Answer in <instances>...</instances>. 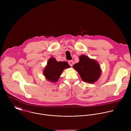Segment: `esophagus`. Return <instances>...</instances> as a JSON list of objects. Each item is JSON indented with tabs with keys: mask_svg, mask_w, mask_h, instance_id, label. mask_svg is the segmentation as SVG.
<instances>
[{
	"mask_svg": "<svg viewBox=\"0 0 131 131\" xmlns=\"http://www.w3.org/2000/svg\"><path fill=\"white\" fill-rule=\"evenodd\" d=\"M68 64H69V65H70V66H72L73 64V61H69L68 62Z\"/></svg>",
	"mask_w": 131,
	"mask_h": 131,
	"instance_id": "1",
	"label": "esophagus"
}]
</instances>
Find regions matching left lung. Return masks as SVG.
<instances>
[{
    "mask_svg": "<svg viewBox=\"0 0 131 131\" xmlns=\"http://www.w3.org/2000/svg\"><path fill=\"white\" fill-rule=\"evenodd\" d=\"M79 62L73 66V68L79 74L82 80L89 83H94L101 77V66L96 60L84 55L79 56Z\"/></svg>",
    "mask_w": 131,
    "mask_h": 131,
    "instance_id": "obj_1",
    "label": "left lung"
}]
</instances>
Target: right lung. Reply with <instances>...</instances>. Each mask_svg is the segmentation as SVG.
Here are the masks:
<instances>
[{"label":"right lung","mask_w":131,"mask_h":131,"mask_svg":"<svg viewBox=\"0 0 131 131\" xmlns=\"http://www.w3.org/2000/svg\"><path fill=\"white\" fill-rule=\"evenodd\" d=\"M70 67V66L67 62H58L55 58H51L43 70V73L48 81L57 82L63 70Z\"/></svg>","instance_id":"1"}]
</instances>
